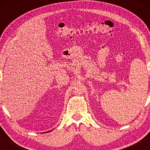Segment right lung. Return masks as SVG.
<instances>
[{
    "label": "right lung",
    "mask_w": 150,
    "mask_h": 150,
    "mask_svg": "<svg viewBox=\"0 0 150 150\" xmlns=\"http://www.w3.org/2000/svg\"><path fill=\"white\" fill-rule=\"evenodd\" d=\"M50 131H51V130H50V131H48V132H50Z\"/></svg>",
    "instance_id": "obj_1"
}]
</instances>
